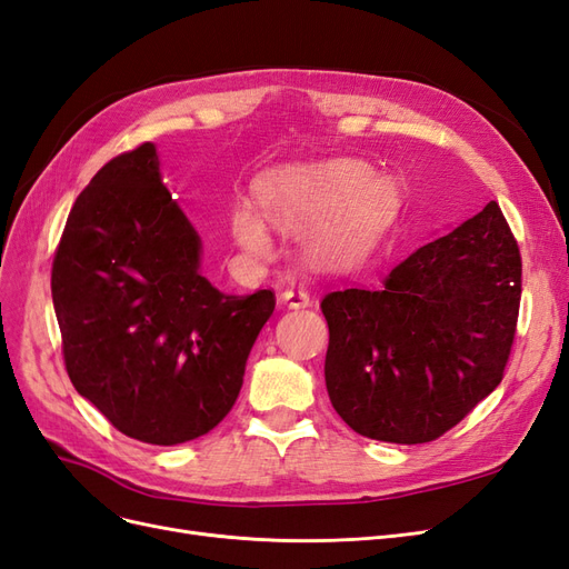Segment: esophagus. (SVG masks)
<instances>
[{
	"label": "esophagus",
	"mask_w": 569,
	"mask_h": 569,
	"mask_svg": "<svg viewBox=\"0 0 569 569\" xmlns=\"http://www.w3.org/2000/svg\"><path fill=\"white\" fill-rule=\"evenodd\" d=\"M281 300H283L290 309H302V307H309V302H311L309 292H307L305 288H300V286L286 288V290L281 292Z\"/></svg>",
	"instance_id": "1"
}]
</instances>
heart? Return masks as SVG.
Segmentation results:
<instances>
[{"instance_id": "obj_1", "label": "heart", "mask_w": 569, "mask_h": 569, "mask_svg": "<svg viewBox=\"0 0 569 569\" xmlns=\"http://www.w3.org/2000/svg\"><path fill=\"white\" fill-rule=\"evenodd\" d=\"M369 179L371 172L363 164L340 160L321 168L269 177L260 184L258 196L271 222L283 231H305L338 217L328 227L326 241L333 248H350L388 206L385 181L369 184ZM231 231L238 246L254 258L271 254V233L252 206L238 203L233 208Z\"/></svg>"}]
</instances>
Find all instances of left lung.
Wrapping results in <instances>:
<instances>
[{
  "mask_svg": "<svg viewBox=\"0 0 569 569\" xmlns=\"http://www.w3.org/2000/svg\"><path fill=\"white\" fill-rule=\"evenodd\" d=\"M520 292V248L493 200L380 283L328 292L323 371L333 409L380 442L442 437L501 382Z\"/></svg>",
  "mask_w": 569,
  "mask_h": 569,
  "instance_id": "obj_1",
  "label": "left lung"
}]
</instances>
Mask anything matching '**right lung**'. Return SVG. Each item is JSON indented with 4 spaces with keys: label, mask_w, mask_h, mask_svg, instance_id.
I'll return each instance as SVG.
<instances>
[{
    "label": "right lung",
    "mask_w": 569,
    "mask_h": 569,
    "mask_svg": "<svg viewBox=\"0 0 569 569\" xmlns=\"http://www.w3.org/2000/svg\"><path fill=\"white\" fill-rule=\"evenodd\" d=\"M146 141L72 206L51 264L70 382L122 435L172 447L210 432L241 392L273 290L224 296Z\"/></svg>",
    "instance_id": "add662e5"
}]
</instances>
